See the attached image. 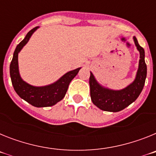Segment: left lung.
Returning <instances> with one entry per match:
<instances>
[{
    "instance_id": "obj_1",
    "label": "left lung",
    "mask_w": 156,
    "mask_h": 156,
    "mask_svg": "<svg viewBox=\"0 0 156 156\" xmlns=\"http://www.w3.org/2000/svg\"><path fill=\"white\" fill-rule=\"evenodd\" d=\"M133 41L137 49L140 52V60L136 78L132 83L122 90H111L99 84L95 80L93 73H90L89 83L91 101L98 108L103 111L116 112L124 109L133 103L142 91L147 76V66L144 62V50L139 45L135 37H133Z\"/></svg>"
}]
</instances>
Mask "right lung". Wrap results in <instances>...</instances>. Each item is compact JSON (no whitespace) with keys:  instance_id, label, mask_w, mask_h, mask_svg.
<instances>
[{"instance_id":"add662e5","label":"right lung","mask_w":156,"mask_h":156,"mask_svg":"<svg viewBox=\"0 0 156 156\" xmlns=\"http://www.w3.org/2000/svg\"><path fill=\"white\" fill-rule=\"evenodd\" d=\"M39 27H37L30 30L16 47L10 64V76L14 89L19 97L32 105L41 108L52 106L60 101L65 97L72 80L77 75L81 68L66 73L58 80L47 86L34 87L23 81L19 74L18 55L27 44L32 34Z\"/></svg>"}]
</instances>
